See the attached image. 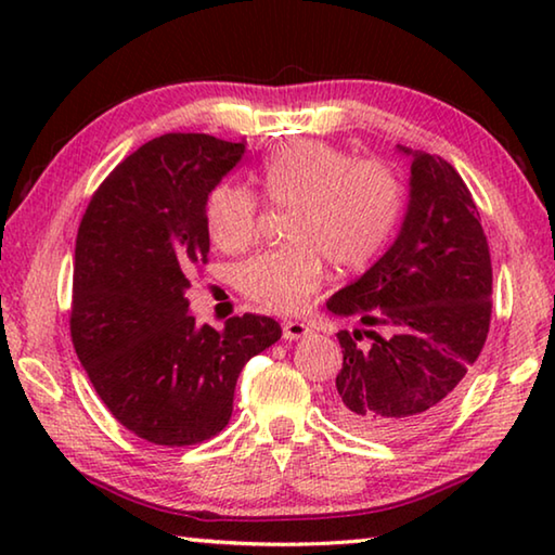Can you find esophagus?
<instances>
[{
  "mask_svg": "<svg viewBox=\"0 0 555 555\" xmlns=\"http://www.w3.org/2000/svg\"><path fill=\"white\" fill-rule=\"evenodd\" d=\"M281 331H284V340H300V337H306L308 333H311V327L300 321H284Z\"/></svg>",
  "mask_w": 555,
  "mask_h": 555,
  "instance_id": "34e87169",
  "label": "esophagus"
}]
</instances>
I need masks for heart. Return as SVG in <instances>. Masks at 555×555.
Returning a JSON list of instances; mask_svg holds the SVG:
<instances>
[{"instance_id":"b5f03b06","label":"heart","mask_w":555,"mask_h":555,"mask_svg":"<svg viewBox=\"0 0 555 555\" xmlns=\"http://www.w3.org/2000/svg\"><path fill=\"white\" fill-rule=\"evenodd\" d=\"M259 185L269 203L294 208L291 244L237 269L242 294L271 313H298L308 304L323 281V256L343 271L367 267L387 247L403 210V185L389 164L352 162L318 139L274 149L259 168ZM205 224L220 249H247L259 232L257 195L242 183H218L205 203Z\"/></svg>"}]
</instances>
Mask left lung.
<instances>
[{"label": "left lung", "mask_w": 555, "mask_h": 555, "mask_svg": "<svg viewBox=\"0 0 555 555\" xmlns=\"http://www.w3.org/2000/svg\"><path fill=\"white\" fill-rule=\"evenodd\" d=\"M397 149L411 158L397 240L325 304L364 325L337 333L335 416L382 440L424 434L453 409L492 315L490 247L463 178L440 156ZM362 334L371 337L367 346L359 343Z\"/></svg>", "instance_id": "1"}]
</instances>
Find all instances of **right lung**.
I'll use <instances>...</instances> for the list:
<instances>
[{
	"label": "right lung",
	"mask_w": 555,
	"mask_h": 555,
	"mask_svg": "<svg viewBox=\"0 0 555 555\" xmlns=\"http://www.w3.org/2000/svg\"><path fill=\"white\" fill-rule=\"evenodd\" d=\"M244 152L210 134L156 137L105 178L82 215L73 347L112 416L154 446L218 436L242 367L281 337L267 315H234L215 331L188 313V276L210 251L205 203Z\"/></svg>",
	"instance_id": "add662e5"
}]
</instances>
